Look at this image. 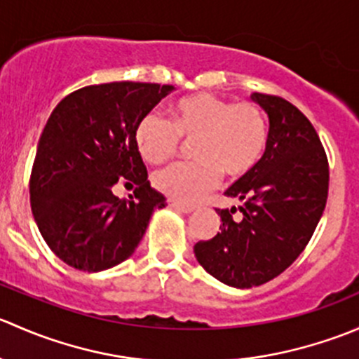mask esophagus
I'll return each mask as SVG.
<instances>
[{
  "mask_svg": "<svg viewBox=\"0 0 359 359\" xmlns=\"http://www.w3.org/2000/svg\"><path fill=\"white\" fill-rule=\"evenodd\" d=\"M168 206H170V208L177 210V212H182V213H191V212H193V210H194V206H191V205H182V203L173 201V200L168 201Z\"/></svg>",
  "mask_w": 359,
  "mask_h": 359,
  "instance_id": "34e87169",
  "label": "esophagus"
}]
</instances>
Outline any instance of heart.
I'll return each mask as SVG.
<instances>
[{
  "label": "heart",
  "instance_id": "obj_1",
  "mask_svg": "<svg viewBox=\"0 0 359 359\" xmlns=\"http://www.w3.org/2000/svg\"><path fill=\"white\" fill-rule=\"evenodd\" d=\"M168 121L146 114L135 128L140 156L151 165L166 161L189 140L193 161L175 163L154 175L163 194L179 203L201 200L219 184L222 172L240 179L252 172L269 144L264 112L252 102L233 104L212 93L182 97L168 107Z\"/></svg>",
  "mask_w": 359,
  "mask_h": 359
}]
</instances>
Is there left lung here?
<instances>
[{
	"mask_svg": "<svg viewBox=\"0 0 359 359\" xmlns=\"http://www.w3.org/2000/svg\"><path fill=\"white\" fill-rule=\"evenodd\" d=\"M252 100L269 118L267 149L224 193L241 203L217 210L219 233L194 245L203 269L234 288L259 287L292 266L309 243L328 196V159L309 119L281 97L252 93Z\"/></svg>",
	"mask_w": 359,
	"mask_h": 359,
	"instance_id": "obj_1",
	"label": "left lung"
}]
</instances>
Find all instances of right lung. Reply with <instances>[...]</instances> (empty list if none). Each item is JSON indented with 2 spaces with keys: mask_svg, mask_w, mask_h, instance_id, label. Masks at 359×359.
<instances>
[{
  "mask_svg": "<svg viewBox=\"0 0 359 359\" xmlns=\"http://www.w3.org/2000/svg\"><path fill=\"white\" fill-rule=\"evenodd\" d=\"M172 85L114 81L69 93L50 114L31 173V208L50 250L74 269L99 273L128 259L166 198L153 189L135 144L140 119ZM136 198L111 193L118 180Z\"/></svg>",
  "mask_w": 359,
  "mask_h": 359,
  "instance_id": "right-lung-1",
  "label": "right lung"
}]
</instances>
